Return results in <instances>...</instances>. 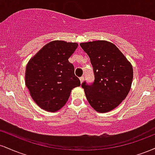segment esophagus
Masks as SVG:
<instances>
[{
	"label": "esophagus",
	"instance_id": "obj_1",
	"mask_svg": "<svg viewBox=\"0 0 155 155\" xmlns=\"http://www.w3.org/2000/svg\"><path fill=\"white\" fill-rule=\"evenodd\" d=\"M79 79H80V81H81V83H82L84 79V76H81V77L79 78Z\"/></svg>",
	"mask_w": 155,
	"mask_h": 155
}]
</instances>
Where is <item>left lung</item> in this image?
<instances>
[{
	"instance_id": "1",
	"label": "left lung",
	"mask_w": 155,
	"mask_h": 155,
	"mask_svg": "<svg viewBox=\"0 0 155 155\" xmlns=\"http://www.w3.org/2000/svg\"><path fill=\"white\" fill-rule=\"evenodd\" d=\"M93 68L95 80L81 84L89 104L96 111L113 110L125 99L132 84L131 64L120 49L106 41L81 43Z\"/></svg>"
}]
</instances>
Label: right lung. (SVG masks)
<instances>
[{
    "mask_svg": "<svg viewBox=\"0 0 155 155\" xmlns=\"http://www.w3.org/2000/svg\"><path fill=\"white\" fill-rule=\"evenodd\" d=\"M78 44L53 41L28 62L25 84L32 98L42 109L55 112L66 104L72 89L81 85L68 58Z\"/></svg>",
    "mask_w": 155,
    "mask_h": 155,
    "instance_id": "obj_1",
    "label": "right lung"
}]
</instances>
